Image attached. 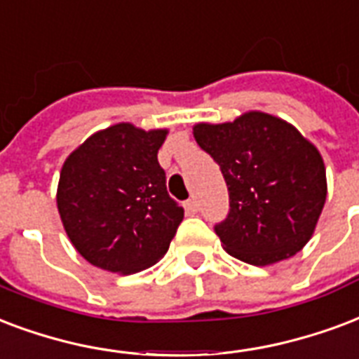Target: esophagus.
<instances>
[{
    "instance_id": "obj_1",
    "label": "esophagus",
    "mask_w": 359,
    "mask_h": 359,
    "mask_svg": "<svg viewBox=\"0 0 359 359\" xmlns=\"http://www.w3.org/2000/svg\"><path fill=\"white\" fill-rule=\"evenodd\" d=\"M184 209H186V212H188V215H196V212H198V201H196V199L191 198V199H188V201H184Z\"/></svg>"
}]
</instances>
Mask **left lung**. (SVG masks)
Listing matches in <instances>:
<instances>
[{
    "mask_svg": "<svg viewBox=\"0 0 359 359\" xmlns=\"http://www.w3.org/2000/svg\"><path fill=\"white\" fill-rule=\"evenodd\" d=\"M194 137L220 165L229 210L215 226L233 258L271 265L299 252L324 209L322 156L294 126L265 113L198 124Z\"/></svg>",
    "mask_w": 359,
    "mask_h": 359,
    "instance_id": "8db88e82",
    "label": "left lung"
}]
</instances>
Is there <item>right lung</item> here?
<instances>
[{
  "mask_svg": "<svg viewBox=\"0 0 359 359\" xmlns=\"http://www.w3.org/2000/svg\"><path fill=\"white\" fill-rule=\"evenodd\" d=\"M168 131L116 124L65 160L58 210L76 252L95 267L137 273L154 265L184 218L168 194L158 150Z\"/></svg>",
  "mask_w": 359,
  "mask_h": 359,
  "instance_id": "1",
  "label": "right lung"
}]
</instances>
